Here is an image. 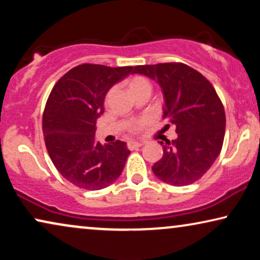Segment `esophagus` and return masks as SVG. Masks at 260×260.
I'll use <instances>...</instances> for the list:
<instances>
[{
  "label": "esophagus",
  "mask_w": 260,
  "mask_h": 260,
  "mask_svg": "<svg viewBox=\"0 0 260 260\" xmlns=\"http://www.w3.org/2000/svg\"><path fill=\"white\" fill-rule=\"evenodd\" d=\"M142 145H144L143 142H129V143H127V148L135 149V148H140Z\"/></svg>",
  "instance_id": "esophagus-1"
}]
</instances>
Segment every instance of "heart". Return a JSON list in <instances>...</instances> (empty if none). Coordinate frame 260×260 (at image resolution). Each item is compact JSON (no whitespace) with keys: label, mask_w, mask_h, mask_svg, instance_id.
<instances>
[{"label":"heart","mask_w":260,"mask_h":260,"mask_svg":"<svg viewBox=\"0 0 260 260\" xmlns=\"http://www.w3.org/2000/svg\"><path fill=\"white\" fill-rule=\"evenodd\" d=\"M126 90L135 98L136 95L142 93V92H150L151 85H150V83H149V80L147 79V78H144L142 76H134L126 80ZM109 95H110V93H109ZM144 123H145V120H140V122L134 124V125L131 126V130L133 131L137 130L140 126L144 125Z\"/></svg>","instance_id":"1"}]
</instances>
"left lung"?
<instances>
[{"label":"left lung","instance_id":"8db88e82","mask_svg":"<svg viewBox=\"0 0 260 260\" xmlns=\"http://www.w3.org/2000/svg\"><path fill=\"white\" fill-rule=\"evenodd\" d=\"M134 73L159 85L163 118L176 126V140L159 142L163 156L152 172L172 186L195 182L214 163L225 136V110L214 87L200 72L181 62L136 66Z\"/></svg>","mask_w":260,"mask_h":260}]
</instances>
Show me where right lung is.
<instances>
[{
    "label": "right lung",
    "instance_id": "obj_1",
    "mask_svg": "<svg viewBox=\"0 0 260 260\" xmlns=\"http://www.w3.org/2000/svg\"><path fill=\"white\" fill-rule=\"evenodd\" d=\"M134 73L133 66L83 63L54 85L42 116L46 148L53 165L74 186L98 190L115 182L130 150L125 142H95V123L113 85Z\"/></svg>",
    "mask_w": 260,
    "mask_h": 260
}]
</instances>
